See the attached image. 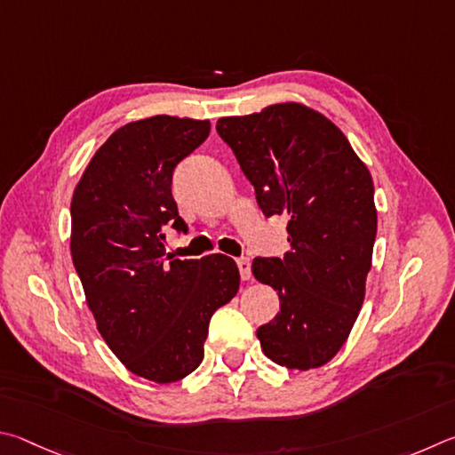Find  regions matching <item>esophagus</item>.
<instances>
[{"label":"esophagus","mask_w":455,"mask_h":455,"mask_svg":"<svg viewBox=\"0 0 455 455\" xmlns=\"http://www.w3.org/2000/svg\"><path fill=\"white\" fill-rule=\"evenodd\" d=\"M237 269H240V275L243 282H248L251 277V261L250 258H240L237 259Z\"/></svg>","instance_id":"esophagus-1"}]
</instances>
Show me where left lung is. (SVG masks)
I'll return each instance as SVG.
<instances>
[{
    "instance_id": "obj_1",
    "label": "left lung",
    "mask_w": 455,
    "mask_h": 455,
    "mask_svg": "<svg viewBox=\"0 0 455 455\" xmlns=\"http://www.w3.org/2000/svg\"><path fill=\"white\" fill-rule=\"evenodd\" d=\"M266 218H288L290 251L256 258L251 272L280 296L258 328L264 354L290 370L328 363L344 346L365 296L378 232L373 181L328 117L299 103L218 119Z\"/></svg>"
}]
</instances>
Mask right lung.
Listing matches in <instances>:
<instances>
[{
    "instance_id": "obj_1",
    "label": "right lung",
    "mask_w": 455,
    "mask_h": 455,
    "mask_svg": "<svg viewBox=\"0 0 455 455\" xmlns=\"http://www.w3.org/2000/svg\"><path fill=\"white\" fill-rule=\"evenodd\" d=\"M207 135V119L125 124L95 151L71 199V259L101 338L127 370L157 384L202 363L213 312L240 290L232 258L165 253V226L188 234L173 170Z\"/></svg>"
}]
</instances>
